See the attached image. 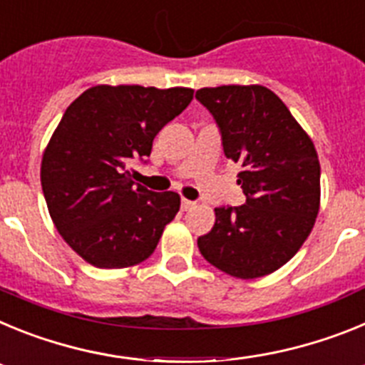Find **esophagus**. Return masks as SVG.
Wrapping results in <instances>:
<instances>
[{"mask_svg": "<svg viewBox=\"0 0 365 365\" xmlns=\"http://www.w3.org/2000/svg\"><path fill=\"white\" fill-rule=\"evenodd\" d=\"M193 205H195V202H193V201H188V199H182V201H180V210H182V212L190 210V208H193Z\"/></svg>", "mask_w": 365, "mask_h": 365, "instance_id": "34e87169", "label": "esophagus"}]
</instances>
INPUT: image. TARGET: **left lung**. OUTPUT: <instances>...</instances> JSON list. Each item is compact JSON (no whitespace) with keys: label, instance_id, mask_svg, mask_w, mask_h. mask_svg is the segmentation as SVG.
<instances>
[{"label":"left lung","instance_id":"1","mask_svg":"<svg viewBox=\"0 0 365 365\" xmlns=\"http://www.w3.org/2000/svg\"><path fill=\"white\" fill-rule=\"evenodd\" d=\"M195 98L214 117L227 159L241 164L245 205L217 206L197 240L202 257L234 278L278 270L311 234L320 206L314 144L263 86L202 87Z\"/></svg>","mask_w":365,"mask_h":365}]
</instances>
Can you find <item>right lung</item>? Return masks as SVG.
<instances>
[{
	"mask_svg": "<svg viewBox=\"0 0 365 365\" xmlns=\"http://www.w3.org/2000/svg\"><path fill=\"white\" fill-rule=\"evenodd\" d=\"M192 89L96 86L66 109L41 160L47 208L74 252L98 269H124L153 254L179 212L175 192L131 180L155 135L188 108Z\"/></svg>",
	"mask_w": 365,
	"mask_h": 365,
	"instance_id": "1",
	"label": "right lung"
}]
</instances>
